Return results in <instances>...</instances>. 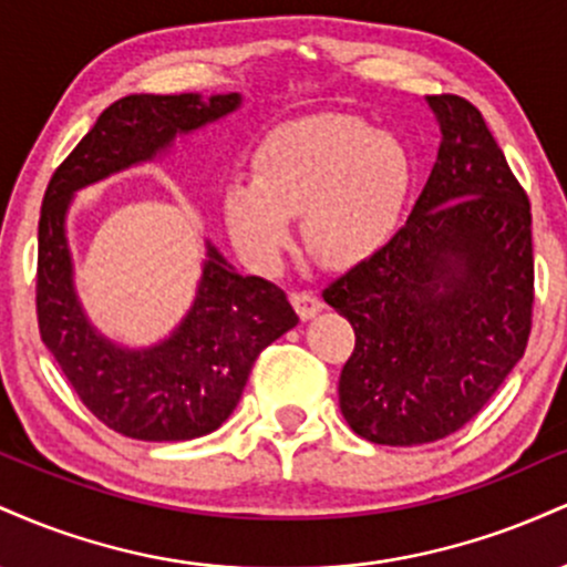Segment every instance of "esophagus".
<instances>
[{
  "instance_id": "esophagus-1",
  "label": "esophagus",
  "mask_w": 567,
  "mask_h": 567,
  "mask_svg": "<svg viewBox=\"0 0 567 567\" xmlns=\"http://www.w3.org/2000/svg\"><path fill=\"white\" fill-rule=\"evenodd\" d=\"M290 301H292V306H296V311L301 320H311L315 315H320L322 306H324L322 298L311 290H296L290 296Z\"/></svg>"
}]
</instances>
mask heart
Listing matches in <instances>:
<instances>
[{
  "label": "heart",
  "mask_w": 567,
  "mask_h": 567,
  "mask_svg": "<svg viewBox=\"0 0 567 567\" xmlns=\"http://www.w3.org/2000/svg\"><path fill=\"white\" fill-rule=\"evenodd\" d=\"M413 186V159L396 135L349 114H317L271 130L256 148L252 178L224 188L234 245L271 264L303 216L306 247L333 269L373 258L392 239Z\"/></svg>",
  "instance_id": "1"
}]
</instances>
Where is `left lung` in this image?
<instances>
[{
    "label": "left lung",
    "instance_id": "1",
    "mask_svg": "<svg viewBox=\"0 0 567 567\" xmlns=\"http://www.w3.org/2000/svg\"><path fill=\"white\" fill-rule=\"evenodd\" d=\"M440 152L408 224L324 288L354 328L338 402L375 445L470 424L523 360L533 322L530 202L483 114L429 95Z\"/></svg>",
    "mask_w": 567,
    "mask_h": 567
}]
</instances>
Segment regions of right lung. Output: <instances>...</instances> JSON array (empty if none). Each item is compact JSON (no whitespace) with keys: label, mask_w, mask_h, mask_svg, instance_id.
<instances>
[{"label":"right lung","mask_w":567,"mask_h":567,"mask_svg":"<svg viewBox=\"0 0 567 567\" xmlns=\"http://www.w3.org/2000/svg\"><path fill=\"white\" fill-rule=\"evenodd\" d=\"M239 93L202 101L181 95H125L114 101L50 178L39 216L37 320L84 408L114 432L146 442L210 434L237 408L258 354L298 324L282 288L243 277L207 243L192 309L167 341L125 349L84 317L71 279L66 210L95 181L167 152L175 135L231 114Z\"/></svg>","instance_id":"1"}]
</instances>
